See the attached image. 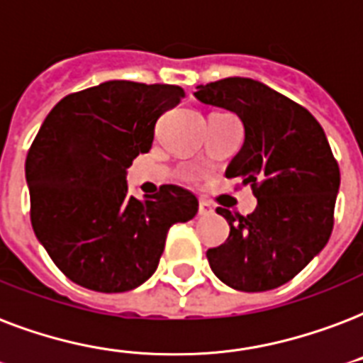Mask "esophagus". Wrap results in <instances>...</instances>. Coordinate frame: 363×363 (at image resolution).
<instances>
[{"instance_id": "1", "label": "esophagus", "mask_w": 363, "mask_h": 363, "mask_svg": "<svg viewBox=\"0 0 363 363\" xmlns=\"http://www.w3.org/2000/svg\"><path fill=\"white\" fill-rule=\"evenodd\" d=\"M211 213H213L211 206H209L207 201H200V207H198V215H200V217H209Z\"/></svg>"}]
</instances>
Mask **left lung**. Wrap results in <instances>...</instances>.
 Wrapping results in <instances>:
<instances>
[{
	"label": "left lung",
	"mask_w": 363,
	"mask_h": 363,
	"mask_svg": "<svg viewBox=\"0 0 363 363\" xmlns=\"http://www.w3.org/2000/svg\"><path fill=\"white\" fill-rule=\"evenodd\" d=\"M194 95L242 120L245 140L226 177L242 179L257 198L247 217L218 207L230 234L207 251L209 267L238 291L276 289L325 247L333 230L341 173L328 137L306 108L249 77L198 85Z\"/></svg>",
	"instance_id": "obj_1"
}]
</instances>
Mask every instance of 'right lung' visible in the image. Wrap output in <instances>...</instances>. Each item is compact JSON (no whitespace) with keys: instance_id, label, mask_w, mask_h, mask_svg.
I'll list each match as a JSON object with an SVG mask.
<instances>
[{"instance_id":"1","label":"right lung","mask_w":363,"mask_h":363,"mask_svg":"<svg viewBox=\"0 0 363 363\" xmlns=\"http://www.w3.org/2000/svg\"><path fill=\"white\" fill-rule=\"evenodd\" d=\"M182 96L179 85L114 79L65 96L41 123L26 156L30 220L77 286L123 293L145 284L171 226L196 217V196L175 184L146 200L127 194V167Z\"/></svg>"}]
</instances>
